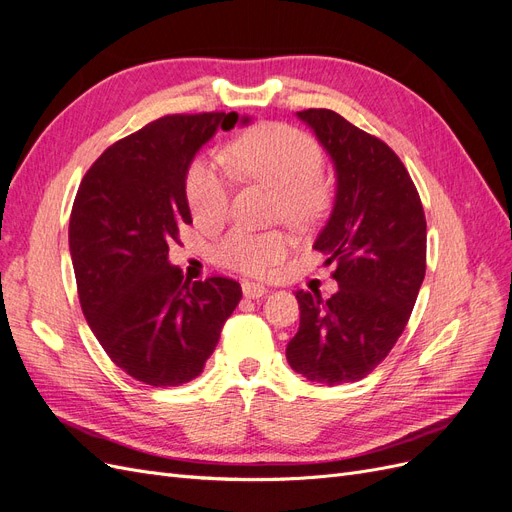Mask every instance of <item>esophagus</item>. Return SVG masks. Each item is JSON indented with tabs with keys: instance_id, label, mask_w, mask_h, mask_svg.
Listing matches in <instances>:
<instances>
[{
	"instance_id": "obj_1",
	"label": "esophagus",
	"mask_w": 512,
	"mask_h": 512,
	"mask_svg": "<svg viewBox=\"0 0 512 512\" xmlns=\"http://www.w3.org/2000/svg\"><path fill=\"white\" fill-rule=\"evenodd\" d=\"M242 293H244V297H249V299H259V297H263V295L268 293V289L263 287V285H259V282L244 280L242 282Z\"/></svg>"
}]
</instances>
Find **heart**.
<instances>
[{
    "label": "heart",
    "mask_w": 512,
    "mask_h": 512,
    "mask_svg": "<svg viewBox=\"0 0 512 512\" xmlns=\"http://www.w3.org/2000/svg\"><path fill=\"white\" fill-rule=\"evenodd\" d=\"M230 162L242 177L276 192V211L295 225H310L329 206V189L320 179L323 151L312 137L287 124H261L240 135ZM189 211L200 225H219L230 208V179L215 162L198 158L187 170ZM291 238L285 232H251L234 227L213 249L217 266L242 274H270L285 261Z\"/></svg>",
    "instance_id": "b5f03b06"
}]
</instances>
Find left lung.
<instances>
[{"mask_svg":"<svg viewBox=\"0 0 512 512\" xmlns=\"http://www.w3.org/2000/svg\"><path fill=\"white\" fill-rule=\"evenodd\" d=\"M327 149L335 204L314 249L335 263L339 291H297L299 331L287 346L293 371L316 384L367 377L407 327L426 274V217L394 151L331 109L297 111Z\"/></svg>","mask_w":512,"mask_h":512,"instance_id":"8db88e82","label":"left lung"}]
</instances>
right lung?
<instances>
[{
  "mask_svg": "<svg viewBox=\"0 0 512 512\" xmlns=\"http://www.w3.org/2000/svg\"><path fill=\"white\" fill-rule=\"evenodd\" d=\"M236 122V111L149 122L107 147L75 194L69 251L82 312L111 361L143 384L198 377L242 297L232 278L183 280L168 263V242L192 223L187 168Z\"/></svg>",
  "mask_w": 512,
  "mask_h": 512,
  "instance_id": "add662e5",
  "label": "right lung"
}]
</instances>
